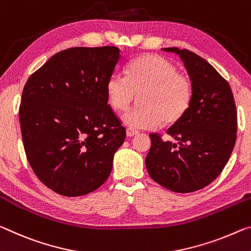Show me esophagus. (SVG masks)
I'll list each match as a JSON object with an SVG mask.
<instances>
[{"instance_id":"esophagus-1","label":"esophagus","mask_w":251,"mask_h":251,"mask_svg":"<svg viewBox=\"0 0 251 251\" xmlns=\"http://www.w3.org/2000/svg\"><path fill=\"white\" fill-rule=\"evenodd\" d=\"M138 134V132L137 130H135V129H132V128H127L126 129V135L128 137H132V136H134V135H137Z\"/></svg>"}]
</instances>
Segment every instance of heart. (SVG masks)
<instances>
[{"label": "heart", "instance_id": "b5f03b06", "mask_svg": "<svg viewBox=\"0 0 251 251\" xmlns=\"http://www.w3.org/2000/svg\"><path fill=\"white\" fill-rule=\"evenodd\" d=\"M140 94L141 106L127 110L122 121L132 129H155L162 123L173 124L186 113L193 85L168 59L146 54L129 63L126 77L113 73L106 83L107 99L115 110L126 109Z\"/></svg>", "mask_w": 251, "mask_h": 251}]
</instances>
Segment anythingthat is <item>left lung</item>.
<instances>
[{
  "instance_id": "1",
  "label": "left lung",
  "mask_w": 251,
  "mask_h": 251,
  "mask_svg": "<svg viewBox=\"0 0 251 251\" xmlns=\"http://www.w3.org/2000/svg\"><path fill=\"white\" fill-rule=\"evenodd\" d=\"M180 55L193 85L189 109L166 130L176 142L150 134L145 158L150 176L165 189L189 193L216 180L229 161L237 138V110L228 81L192 51L164 48Z\"/></svg>"
}]
</instances>
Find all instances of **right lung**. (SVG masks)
I'll return each instance as SVG.
<instances>
[{
	"label": "right lung",
	"instance_id": "1",
	"mask_svg": "<svg viewBox=\"0 0 251 251\" xmlns=\"http://www.w3.org/2000/svg\"><path fill=\"white\" fill-rule=\"evenodd\" d=\"M116 47H75L30 75L19 109L27 161L55 193L80 197L104 184L126 130L108 105Z\"/></svg>",
	"mask_w": 251,
	"mask_h": 251
}]
</instances>
